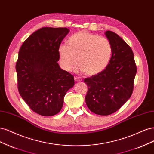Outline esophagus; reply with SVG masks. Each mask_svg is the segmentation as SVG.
<instances>
[{
  "instance_id": "34e87169",
  "label": "esophagus",
  "mask_w": 154,
  "mask_h": 154,
  "mask_svg": "<svg viewBox=\"0 0 154 154\" xmlns=\"http://www.w3.org/2000/svg\"><path fill=\"white\" fill-rule=\"evenodd\" d=\"M74 79H75V81L76 82H80L82 81V79L80 77H74Z\"/></svg>"
}]
</instances>
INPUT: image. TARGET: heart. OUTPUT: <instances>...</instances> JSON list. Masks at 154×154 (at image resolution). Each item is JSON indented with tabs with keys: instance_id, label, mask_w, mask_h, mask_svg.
Instances as JSON below:
<instances>
[{
	"instance_id": "obj_1",
	"label": "heart",
	"mask_w": 154,
	"mask_h": 154,
	"mask_svg": "<svg viewBox=\"0 0 154 154\" xmlns=\"http://www.w3.org/2000/svg\"><path fill=\"white\" fill-rule=\"evenodd\" d=\"M68 44L69 46L62 44L59 47L61 65L66 70H70L79 61V70L88 75H95L109 63L112 48L106 37L81 31L69 38Z\"/></svg>"
}]
</instances>
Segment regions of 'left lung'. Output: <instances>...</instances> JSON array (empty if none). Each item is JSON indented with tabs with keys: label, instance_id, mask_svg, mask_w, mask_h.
I'll return each mask as SVG.
<instances>
[{
	"label": "left lung",
	"instance_id": "obj_1",
	"mask_svg": "<svg viewBox=\"0 0 154 154\" xmlns=\"http://www.w3.org/2000/svg\"><path fill=\"white\" fill-rule=\"evenodd\" d=\"M112 53L104 70L84 79L88 92L86 103L91 112L98 115H109L122 107L131 96L137 68L130 46L115 32L106 31Z\"/></svg>",
	"mask_w": 154,
	"mask_h": 154
}]
</instances>
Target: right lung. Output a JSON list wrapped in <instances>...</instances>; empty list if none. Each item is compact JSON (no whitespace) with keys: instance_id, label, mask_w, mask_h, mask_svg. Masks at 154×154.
I'll return each instance as SVG.
<instances>
[{"instance_id":"right-lung-1","label":"right lung","mask_w":154,"mask_h":154,"mask_svg":"<svg viewBox=\"0 0 154 154\" xmlns=\"http://www.w3.org/2000/svg\"><path fill=\"white\" fill-rule=\"evenodd\" d=\"M69 32L66 27H42L23 43L16 63L20 95L34 112L44 116L61 111L74 77L60 68L59 47Z\"/></svg>"}]
</instances>
